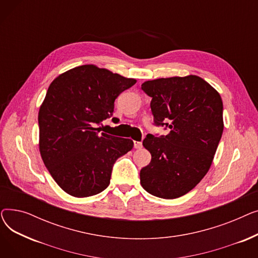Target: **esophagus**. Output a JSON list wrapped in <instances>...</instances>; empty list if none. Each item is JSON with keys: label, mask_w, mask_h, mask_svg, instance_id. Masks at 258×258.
I'll use <instances>...</instances> for the list:
<instances>
[{"label": "esophagus", "mask_w": 258, "mask_h": 258, "mask_svg": "<svg viewBox=\"0 0 258 258\" xmlns=\"http://www.w3.org/2000/svg\"><path fill=\"white\" fill-rule=\"evenodd\" d=\"M134 147L137 148V150H140V148H142V142L134 141Z\"/></svg>", "instance_id": "obj_1"}]
</instances>
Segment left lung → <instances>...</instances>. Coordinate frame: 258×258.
<instances>
[{"label": "left lung", "mask_w": 258, "mask_h": 258, "mask_svg": "<svg viewBox=\"0 0 258 258\" xmlns=\"http://www.w3.org/2000/svg\"><path fill=\"white\" fill-rule=\"evenodd\" d=\"M141 89L152 97L155 123L170 130L143 140L152 161L140 171L141 186L158 198H180L211 166L224 130L221 95L197 75L147 80Z\"/></svg>", "instance_id": "left-lung-1"}]
</instances>
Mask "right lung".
<instances>
[{"mask_svg":"<svg viewBox=\"0 0 258 258\" xmlns=\"http://www.w3.org/2000/svg\"><path fill=\"white\" fill-rule=\"evenodd\" d=\"M95 64L58 75L39 107V153L52 178L75 198L97 195L110 184L115 161L130 152L131 139L99 133L120 93L136 84Z\"/></svg>","mask_w":258,"mask_h":258,"instance_id":"1","label":"right lung"}]
</instances>
